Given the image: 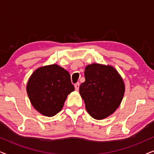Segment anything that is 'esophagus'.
I'll use <instances>...</instances> for the list:
<instances>
[{"label": "esophagus", "instance_id": "obj_1", "mask_svg": "<svg viewBox=\"0 0 154 154\" xmlns=\"http://www.w3.org/2000/svg\"><path fill=\"white\" fill-rule=\"evenodd\" d=\"M79 85H80V83H76L74 85V87H75V90H79Z\"/></svg>", "mask_w": 154, "mask_h": 154}]
</instances>
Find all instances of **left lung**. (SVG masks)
<instances>
[{"label":"left lung","instance_id":"left-lung-1","mask_svg":"<svg viewBox=\"0 0 154 154\" xmlns=\"http://www.w3.org/2000/svg\"><path fill=\"white\" fill-rule=\"evenodd\" d=\"M84 74L85 81L80 85L79 92L86 110L97 120L109 116L123 100V79L113 66L96 63L88 65Z\"/></svg>","mask_w":154,"mask_h":154}]
</instances>
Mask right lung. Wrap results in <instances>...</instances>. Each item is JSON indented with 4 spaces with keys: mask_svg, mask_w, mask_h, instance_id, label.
I'll return each instance as SVG.
<instances>
[{
    "mask_svg": "<svg viewBox=\"0 0 154 154\" xmlns=\"http://www.w3.org/2000/svg\"><path fill=\"white\" fill-rule=\"evenodd\" d=\"M74 90L69 73L57 64L34 71L26 85L31 104L45 116H53L63 108L67 96Z\"/></svg>",
    "mask_w": 154,
    "mask_h": 154,
    "instance_id": "1",
    "label": "right lung"
}]
</instances>
